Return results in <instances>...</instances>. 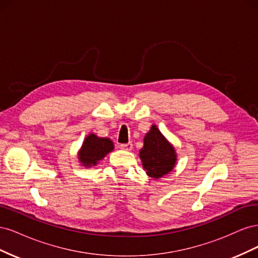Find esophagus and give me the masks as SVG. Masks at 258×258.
Returning <instances> with one entry per match:
<instances>
[{"instance_id": "34e87169", "label": "esophagus", "mask_w": 258, "mask_h": 258, "mask_svg": "<svg viewBox=\"0 0 258 258\" xmlns=\"http://www.w3.org/2000/svg\"><path fill=\"white\" fill-rule=\"evenodd\" d=\"M119 148H121V150H124V151H130L131 148H132V143L129 142V143L120 144V145H119Z\"/></svg>"}]
</instances>
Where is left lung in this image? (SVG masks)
<instances>
[{
    "instance_id": "8db88e82",
    "label": "left lung",
    "mask_w": 258,
    "mask_h": 258,
    "mask_svg": "<svg viewBox=\"0 0 258 258\" xmlns=\"http://www.w3.org/2000/svg\"><path fill=\"white\" fill-rule=\"evenodd\" d=\"M140 158L148 176L159 178L172 171L176 155L161 132L153 126L144 138V146L140 151Z\"/></svg>"
}]
</instances>
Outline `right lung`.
<instances>
[{
	"mask_svg": "<svg viewBox=\"0 0 258 258\" xmlns=\"http://www.w3.org/2000/svg\"><path fill=\"white\" fill-rule=\"evenodd\" d=\"M114 145L110 139L98 138L96 135H89L85 139L79 159L85 167L97 165V162L113 151Z\"/></svg>",
	"mask_w": 258,
	"mask_h": 258,
	"instance_id": "add662e5",
	"label": "right lung"
}]
</instances>
